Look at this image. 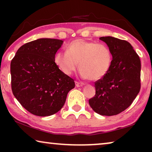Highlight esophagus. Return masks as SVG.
<instances>
[{"mask_svg": "<svg viewBox=\"0 0 152 152\" xmlns=\"http://www.w3.org/2000/svg\"><path fill=\"white\" fill-rule=\"evenodd\" d=\"M75 85H76V86L77 87H81V86H82L83 85H84V84H83V83H82V82H75Z\"/></svg>", "mask_w": 152, "mask_h": 152, "instance_id": "esophagus-1", "label": "esophagus"}]
</instances>
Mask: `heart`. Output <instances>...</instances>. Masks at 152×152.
Returning <instances> with one entry per match:
<instances>
[{"label":"heart","mask_w":152,"mask_h":152,"mask_svg":"<svg viewBox=\"0 0 152 152\" xmlns=\"http://www.w3.org/2000/svg\"><path fill=\"white\" fill-rule=\"evenodd\" d=\"M66 50L57 52L54 57L55 64L64 74L71 75L78 63L84 79L97 81L109 72L113 57L111 49L104 43L76 39L68 43Z\"/></svg>","instance_id":"b5f03b06"}]
</instances>
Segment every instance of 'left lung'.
I'll return each mask as SVG.
<instances>
[{"instance_id":"1","label":"left lung","mask_w":152,"mask_h":152,"mask_svg":"<svg viewBox=\"0 0 152 152\" xmlns=\"http://www.w3.org/2000/svg\"><path fill=\"white\" fill-rule=\"evenodd\" d=\"M99 39L111 49L112 64L107 75L95 82V95L88 100L93 111L111 116L132 104L140 89V59L128 41L112 37Z\"/></svg>"}]
</instances>
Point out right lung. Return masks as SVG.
<instances>
[{
  "label": "right lung",
  "instance_id": "right-lung-1",
  "mask_svg": "<svg viewBox=\"0 0 152 152\" xmlns=\"http://www.w3.org/2000/svg\"><path fill=\"white\" fill-rule=\"evenodd\" d=\"M64 41L39 39L23 45L10 64L12 93L33 115L49 116L65 104L75 86L73 79L62 72L54 57Z\"/></svg>",
  "mask_w": 152,
  "mask_h": 152
}]
</instances>
